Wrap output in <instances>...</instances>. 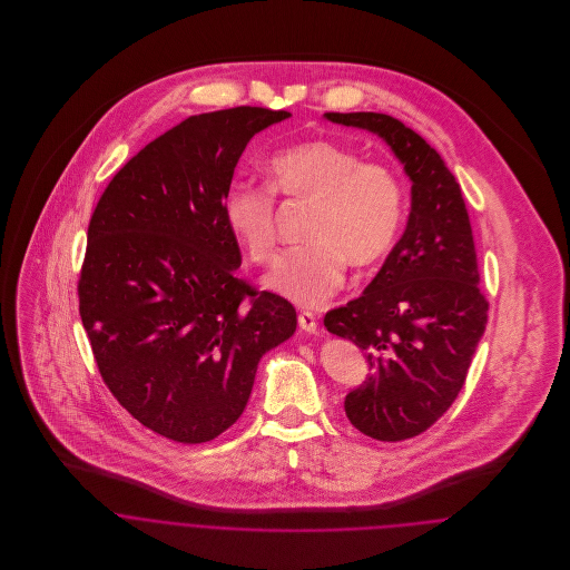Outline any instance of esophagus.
<instances>
[{
	"label": "esophagus",
	"instance_id": "esophagus-1",
	"mask_svg": "<svg viewBox=\"0 0 570 570\" xmlns=\"http://www.w3.org/2000/svg\"><path fill=\"white\" fill-rule=\"evenodd\" d=\"M298 325H301L303 331L316 333V328H318V321H316V316H314L312 312H301V314H298Z\"/></svg>",
	"mask_w": 570,
	"mask_h": 570
}]
</instances>
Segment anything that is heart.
<instances>
[{"instance_id": "b5f03b06", "label": "heart", "mask_w": 570, "mask_h": 570, "mask_svg": "<svg viewBox=\"0 0 570 570\" xmlns=\"http://www.w3.org/2000/svg\"><path fill=\"white\" fill-rule=\"evenodd\" d=\"M267 184H233L224 219L254 263L276 252V195L312 202L305 224L309 244L287 249L267 274V287L303 307H318L353 267L382 261L404 224V188L384 164L362 163L331 140H305L278 149L265 163Z\"/></svg>"}]
</instances>
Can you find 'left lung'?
<instances>
[{
	"mask_svg": "<svg viewBox=\"0 0 570 570\" xmlns=\"http://www.w3.org/2000/svg\"><path fill=\"white\" fill-rule=\"evenodd\" d=\"M325 116L380 134L412 179L404 237L364 294L325 316L326 328L355 342L368 362L366 380L344 397L348 421L371 439L404 441L454 404L488 326L472 224L456 177L402 120Z\"/></svg>",
	"mask_w": 570,
	"mask_h": 570,
	"instance_id": "8db88e82",
	"label": "left lung"
}]
</instances>
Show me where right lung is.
I'll return each instance as SVG.
<instances>
[{
	"mask_svg": "<svg viewBox=\"0 0 570 570\" xmlns=\"http://www.w3.org/2000/svg\"><path fill=\"white\" fill-rule=\"evenodd\" d=\"M289 116L233 107L188 116L125 164L100 195L79 276V314L98 373L134 419L206 443L245 410L265 351L296 309L237 276L224 197L245 145Z\"/></svg>",
	"mask_w": 570,
	"mask_h": 570,
	"instance_id": "obj_1",
	"label": "right lung"
}]
</instances>
